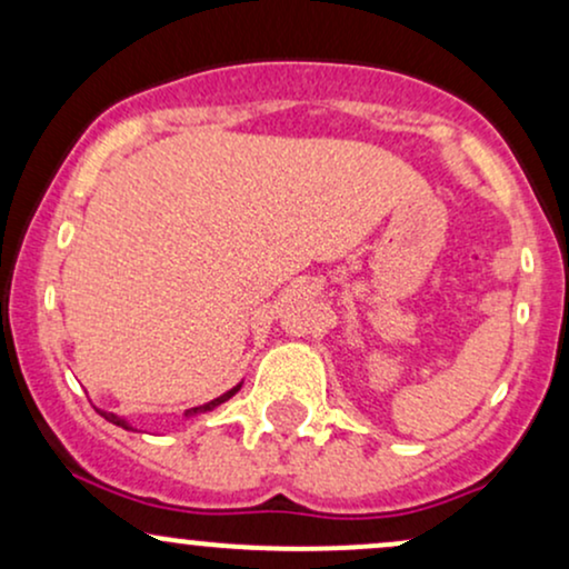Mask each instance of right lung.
<instances>
[{
    "instance_id": "obj_1",
    "label": "right lung",
    "mask_w": 569,
    "mask_h": 569,
    "mask_svg": "<svg viewBox=\"0 0 569 569\" xmlns=\"http://www.w3.org/2000/svg\"><path fill=\"white\" fill-rule=\"evenodd\" d=\"M240 385H243V382H240ZM240 385H234L232 390H227V393H221L219 398H213V401L202 403V407H192V409H187V411H184V417H198V415H206V411H211V409L221 407V403H224V401H230V398H232L234 393H238V390H240ZM96 411H98V415H101V417H107L109 422H114V426H120V428H126V430H133V428H130V422H128V420H122V417L112 415V411H101V409H96Z\"/></svg>"
}]
</instances>
